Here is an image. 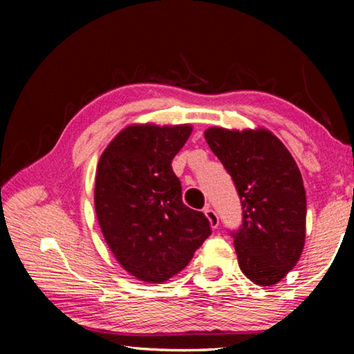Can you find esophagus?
<instances>
[{"instance_id": "1", "label": "esophagus", "mask_w": 354, "mask_h": 354, "mask_svg": "<svg viewBox=\"0 0 354 354\" xmlns=\"http://www.w3.org/2000/svg\"><path fill=\"white\" fill-rule=\"evenodd\" d=\"M205 215H206V218L209 221V225H211V227H214V230H215V227H218L217 214H215L209 206H206V209H205Z\"/></svg>"}]
</instances>
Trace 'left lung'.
<instances>
[{
    "label": "left lung",
    "mask_w": 354,
    "mask_h": 354,
    "mask_svg": "<svg viewBox=\"0 0 354 354\" xmlns=\"http://www.w3.org/2000/svg\"><path fill=\"white\" fill-rule=\"evenodd\" d=\"M205 139L236 184L243 225L232 234L242 273L278 284L299 261L306 239V192L295 159L272 131L212 127Z\"/></svg>",
    "instance_id": "left-lung-1"
}]
</instances>
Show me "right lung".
Here are the masks:
<instances>
[{
    "label": "right lung",
    "mask_w": 354,
    "mask_h": 354,
    "mask_svg": "<svg viewBox=\"0 0 354 354\" xmlns=\"http://www.w3.org/2000/svg\"><path fill=\"white\" fill-rule=\"evenodd\" d=\"M192 124L134 123L113 137L95 175V212L107 247L131 277L160 284L187 266L211 234L183 203L171 160Z\"/></svg>",
    "instance_id": "obj_1"
}]
</instances>
